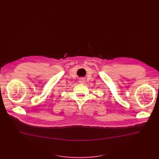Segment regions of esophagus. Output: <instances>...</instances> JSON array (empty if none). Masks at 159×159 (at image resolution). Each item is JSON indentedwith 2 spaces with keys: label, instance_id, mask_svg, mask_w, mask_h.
I'll list each match as a JSON object with an SVG mask.
<instances>
[{
  "label": "esophagus",
  "instance_id": "esophagus-1",
  "mask_svg": "<svg viewBox=\"0 0 159 159\" xmlns=\"http://www.w3.org/2000/svg\"><path fill=\"white\" fill-rule=\"evenodd\" d=\"M80 83H85V79L84 78H81V79H80Z\"/></svg>",
  "mask_w": 159,
  "mask_h": 159
}]
</instances>
